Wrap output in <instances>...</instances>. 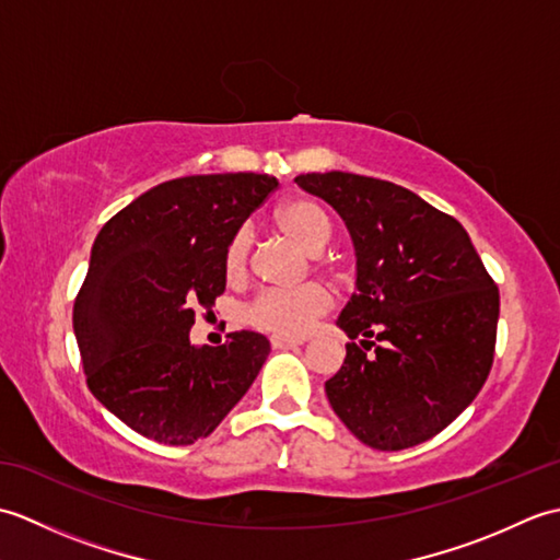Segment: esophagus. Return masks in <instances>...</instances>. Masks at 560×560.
Returning a JSON list of instances; mask_svg holds the SVG:
<instances>
[{"instance_id":"esophagus-1","label":"esophagus","mask_w":560,"mask_h":560,"mask_svg":"<svg viewBox=\"0 0 560 560\" xmlns=\"http://www.w3.org/2000/svg\"><path fill=\"white\" fill-rule=\"evenodd\" d=\"M271 347L273 349H293V347H301L305 339H291V337H279V335H271Z\"/></svg>"}]
</instances>
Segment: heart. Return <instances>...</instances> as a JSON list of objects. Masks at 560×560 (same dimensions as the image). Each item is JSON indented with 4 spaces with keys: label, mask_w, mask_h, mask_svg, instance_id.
<instances>
[{
    "label": "heart",
    "mask_w": 560,
    "mask_h": 560,
    "mask_svg": "<svg viewBox=\"0 0 560 560\" xmlns=\"http://www.w3.org/2000/svg\"><path fill=\"white\" fill-rule=\"evenodd\" d=\"M279 229L305 253L317 255L329 243L331 221L327 211L313 199H289L273 213ZM249 255L247 229L235 231L223 249V273L231 283L245 279ZM331 307V293L317 281L301 283L295 289H267L247 307L249 325L279 337H303Z\"/></svg>",
    "instance_id": "b5f03b06"
}]
</instances>
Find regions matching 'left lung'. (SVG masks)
<instances>
[{
	"label": "left lung",
	"instance_id": "1",
	"mask_svg": "<svg viewBox=\"0 0 560 560\" xmlns=\"http://www.w3.org/2000/svg\"><path fill=\"white\" fill-rule=\"evenodd\" d=\"M295 183L339 213L355 247V293L337 325L363 339L325 383L331 409L368 447L419 445L491 373L498 287L462 223L411 189L341 171Z\"/></svg>",
	"mask_w": 560,
	"mask_h": 560
}]
</instances>
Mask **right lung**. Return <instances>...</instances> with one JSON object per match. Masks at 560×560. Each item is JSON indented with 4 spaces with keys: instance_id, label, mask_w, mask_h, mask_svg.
Masks as SVG:
<instances>
[{
    "instance_id": "right-lung-1",
    "label": "right lung",
    "mask_w": 560,
    "mask_h": 560,
    "mask_svg": "<svg viewBox=\"0 0 560 560\" xmlns=\"http://www.w3.org/2000/svg\"><path fill=\"white\" fill-rule=\"evenodd\" d=\"M279 187L257 173L161 183L117 211L91 249L74 301L89 389L132 431L163 445L207 438L269 355L267 337L231 331L195 347V311L225 291L223 249Z\"/></svg>"
}]
</instances>
